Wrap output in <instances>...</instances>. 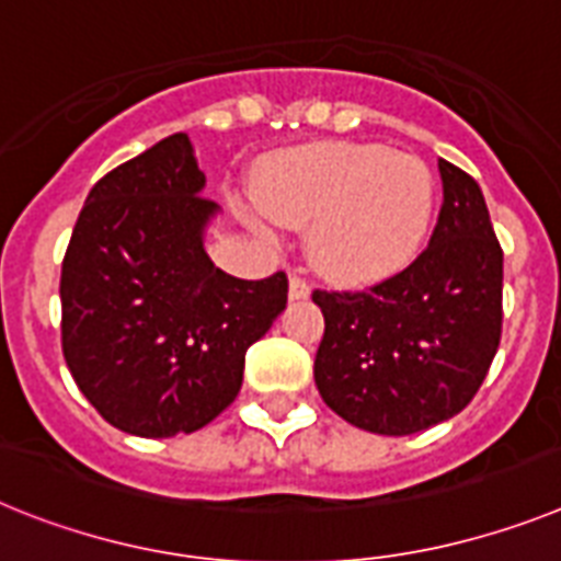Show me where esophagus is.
Returning a JSON list of instances; mask_svg holds the SVG:
<instances>
[{
    "instance_id": "1",
    "label": "esophagus",
    "mask_w": 561,
    "mask_h": 561,
    "mask_svg": "<svg viewBox=\"0 0 561 561\" xmlns=\"http://www.w3.org/2000/svg\"><path fill=\"white\" fill-rule=\"evenodd\" d=\"M308 296H310L308 282H305L299 273H294V276H290V299H308Z\"/></svg>"
}]
</instances>
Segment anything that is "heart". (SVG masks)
Here are the masks:
<instances>
[{
  "mask_svg": "<svg viewBox=\"0 0 561 561\" xmlns=\"http://www.w3.org/2000/svg\"><path fill=\"white\" fill-rule=\"evenodd\" d=\"M256 199L276 225L310 228L308 248L319 271L370 282L416 256L431 228L436 182L413 153L319 142L267 164Z\"/></svg>",
  "mask_w": 561,
  "mask_h": 561,
  "instance_id": "obj_1",
  "label": "heart"
}]
</instances>
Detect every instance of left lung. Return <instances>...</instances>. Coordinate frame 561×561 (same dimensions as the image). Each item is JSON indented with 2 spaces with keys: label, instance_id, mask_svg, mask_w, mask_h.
I'll list each match as a JSON object with an SVG mask.
<instances>
[{
  "label": "left lung",
  "instance_id": "1",
  "mask_svg": "<svg viewBox=\"0 0 561 561\" xmlns=\"http://www.w3.org/2000/svg\"><path fill=\"white\" fill-rule=\"evenodd\" d=\"M431 244L368 290H313V379L333 413L382 436L427 431L468 408L502 336V248L477 179L439 159Z\"/></svg>",
  "mask_w": 561,
  "mask_h": 561
}]
</instances>
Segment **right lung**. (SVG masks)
<instances>
[{"label": "right lung", "instance_id": "add662e5", "mask_svg": "<svg viewBox=\"0 0 561 561\" xmlns=\"http://www.w3.org/2000/svg\"><path fill=\"white\" fill-rule=\"evenodd\" d=\"M202 187L187 134L168 136L91 187L62 262L70 376L99 416L145 439L214 422L288 305L282 271L248 282L210 262L219 205Z\"/></svg>", "mask_w": 561, "mask_h": 561}]
</instances>
